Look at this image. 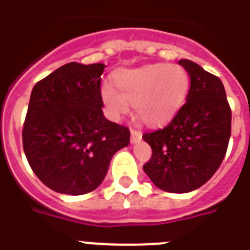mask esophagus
Segmentation results:
<instances>
[{
    "label": "esophagus",
    "instance_id": "34e87169",
    "mask_svg": "<svg viewBox=\"0 0 250 250\" xmlns=\"http://www.w3.org/2000/svg\"><path fill=\"white\" fill-rule=\"evenodd\" d=\"M130 133H131V143H137L142 139V131L137 129H131L130 130Z\"/></svg>",
    "mask_w": 250,
    "mask_h": 250
}]
</instances>
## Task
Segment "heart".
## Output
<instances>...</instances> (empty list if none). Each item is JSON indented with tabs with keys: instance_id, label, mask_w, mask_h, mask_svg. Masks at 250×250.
<instances>
[{
	"instance_id": "1",
	"label": "heart",
	"mask_w": 250,
	"mask_h": 250,
	"mask_svg": "<svg viewBox=\"0 0 250 250\" xmlns=\"http://www.w3.org/2000/svg\"><path fill=\"white\" fill-rule=\"evenodd\" d=\"M112 86L102 88V98L115 117L126 115L130 104L143 123L165 124L183 106L190 86L187 70L180 65L153 63L137 69L117 70Z\"/></svg>"
}]
</instances>
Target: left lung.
<instances>
[{
	"label": "left lung",
	"instance_id": "1",
	"mask_svg": "<svg viewBox=\"0 0 250 250\" xmlns=\"http://www.w3.org/2000/svg\"><path fill=\"white\" fill-rule=\"evenodd\" d=\"M190 79L187 102L162 129L144 133L152 157L143 170L157 188L189 193L206 184L222 164L231 135V108L217 76L180 60Z\"/></svg>",
	"mask_w": 250,
	"mask_h": 250
}]
</instances>
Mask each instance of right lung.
Here are the masks:
<instances>
[{
  "instance_id": "add662e5",
  "label": "right lung",
  "mask_w": 250,
  "mask_h": 250,
  "mask_svg": "<svg viewBox=\"0 0 250 250\" xmlns=\"http://www.w3.org/2000/svg\"><path fill=\"white\" fill-rule=\"evenodd\" d=\"M103 63H66L30 94L22 148L37 177L57 193L94 190L113 154L130 142L129 127L103 116Z\"/></svg>"
}]
</instances>
